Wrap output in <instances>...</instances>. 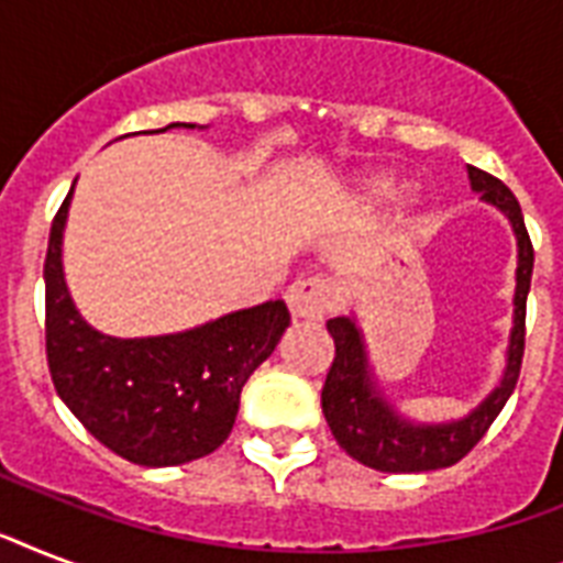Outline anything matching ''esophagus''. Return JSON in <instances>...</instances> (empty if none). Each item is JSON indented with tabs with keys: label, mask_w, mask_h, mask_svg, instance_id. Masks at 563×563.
Masks as SVG:
<instances>
[{
	"label": "esophagus",
	"mask_w": 563,
	"mask_h": 563,
	"mask_svg": "<svg viewBox=\"0 0 563 563\" xmlns=\"http://www.w3.org/2000/svg\"><path fill=\"white\" fill-rule=\"evenodd\" d=\"M286 303H289L295 318L318 321L335 307L333 283L324 280V277H300L286 289Z\"/></svg>",
	"instance_id": "34e87169"
}]
</instances>
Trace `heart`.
Listing matches in <instances>:
<instances>
[{"mask_svg": "<svg viewBox=\"0 0 563 563\" xmlns=\"http://www.w3.org/2000/svg\"><path fill=\"white\" fill-rule=\"evenodd\" d=\"M388 189H391L388 187V178H379V175H376V178L365 180V198H383Z\"/></svg>", "mask_w": 563, "mask_h": 563, "instance_id": "heart-1", "label": "heart"}]
</instances>
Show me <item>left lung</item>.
Returning a JSON list of instances; mask_svg holds the SVG:
<instances>
[{"label": "left lung", "mask_w": 563, "mask_h": 563, "mask_svg": "<svg viewBox=\"0 0 563 563\" xmlns=\"http://www.w3.org/2000/svg\"><path fill=\"white\" fill-rule=\"evenodd\" d=\"M467 175H471V187L511 219L517 247H520L515 330H511V344H508L506 376L488 400L482 402L479 409H473L464 420L441 423V427H415L409 420H402L400 415H394L391 406L376 391L368 371L365 344H362V333L356 330V324L351 318H330L327 330L333 335L335 356L330 371H327L321 409H324L327 423L333 429L335 441L342 444L344 453L353 455L356 462L368 464L374 471L420 473L462 462L464 455L479 444L490 423L497 420V415L515 391L517 379H520L526 351V295H529L534 265L532 239H529L523 210H520L515 192L503 180L476 169V166H467Z\"/></svg>", "instance_id": "left-lung-1"}]
</instances>
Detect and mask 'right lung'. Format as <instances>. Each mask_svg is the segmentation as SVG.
Here are the masks:
<instances>
[{
    "mask_svg": "<svg viewBox=\"0 0 563 563\" xmlns=\"http://www.w3.org/2000/svg\"><path fill=\"white\" fill-rule=\"evenodd\" d=\"M69 198L73 189L52 221L43 265L46 360L55 391L99 444L128 462L172 467L210 455L228 441L242 385L277 347L289 309L268 300L187 333L152 339H113L92 330L73 307L60 265Z\"/></svg>",
    "mask_w": 563,
    "mask_h": 563,
    "instance_id": "obj_1",
    "label": "right lung"
}]
</instances>
